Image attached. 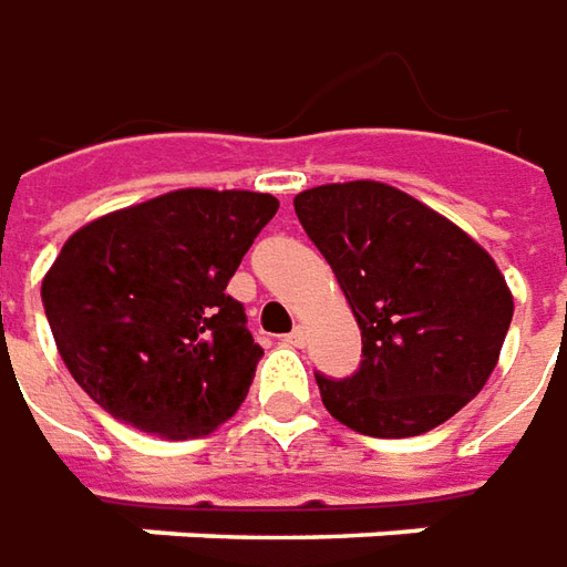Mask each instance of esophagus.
<instances>
[{"mask_svg":"<svg viewBox=\"0 0 567 567\" xmlns=\"http://www.w3.org/2000/svg\"><path fill=\"white\" fill-rule=\"evenodd\" d=\"M305 341H308V332H305V327H296L290 336H284V344H290V348H305Z\"/></svg>","mask_w":567,"mask_h":567,"instance_id":"1","label":"esophagus"}]
</instances>
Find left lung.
Here are the masks:
<instances>
[{
	"label": "left lung",
	"instance_id": "left-lung-1",
	"mask_svg": "<svg viewBox=\"0 0 567 567\" xmlns=\"http://www.w3.org/2000/svg\"><path fill=\"white\" fill-rule=\"evenodd\" d=\"M363 336L351 379L317 388L329 415L381 440L419 436L483 391L513 320L495 259L412 195L375 179L292 198Z\"/></svg>",
	"mask_w": 567,
	"mask_h": 567
}]
</instances>
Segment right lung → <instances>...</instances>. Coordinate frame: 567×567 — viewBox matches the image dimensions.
Returning a JSON list of instances; mask_svg holds the SVG:
<instances>
[{
	"label": "right lung",
	"instance_id": "add662e5",
	"mask_svg": "<svg viewBox=\"0 0 567 567\" xmlns=\"http://www.w3.org/2000/svg\"><path fill=\"white\" fill-rule=\"evenodd\" d=\"M275 195L176 188L72 235L42 280L58 351L112 419L207 436L250 391L262 348L226 292Z\"/></svg>",
	"mask_w": 567,
	"mask_h": 567
}]
</instances>
